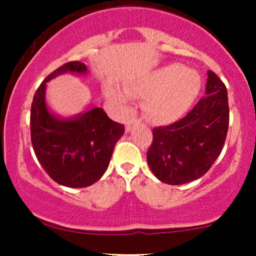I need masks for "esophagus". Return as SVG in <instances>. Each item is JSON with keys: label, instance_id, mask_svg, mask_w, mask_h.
I'll return each mask as SVG.
<instances>
[{"label": "esophagus", "instance_id": "34e87169", "mask_svg": "<svg viewBox=\"0 0 256 256\" xmlns=\"http://www.w3.org/2000/svg\"><path fill=\"white\" fill-rule=\"evenodd\" d=\"M137 122H138L137 118H131V119H128V120H126V122H125L126 131H130V130H131V128H132V125L137 124Z\"/></svg>", "mask_w": 256, "mask_h": 256}]
</instances>
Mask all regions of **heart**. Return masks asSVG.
<instances>
[{
  "instance_id": "1",
  "label": "heart",
  "mask_w": 256,
  "mask_h": 256,
  "mask_svg": "<svg viewBox=\"0 0 256 256\" xmlns=\"http://www.w3.org/2000/svg\"><path fill=\"white\" fill-rule=\"evenodd\" d=\"M201 89L198 72L180 64H167L125 84L124 90L108 85L107 101L126 112L130 98H144L143 113L152 124L166 125L190 110Z\"/></svg>"
}]
</instances>
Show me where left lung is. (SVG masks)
Here are the masks:
<instances>
[{
  "instance_id": "obj_1",
  "label": "left lung",
  "mask_w": 256,
  "mask_h": 256,
  "mask_svg": "<svg viewBox=\"0 0 256 256\" xmlns=\"http://www.w3.org/2000/svg\"><path fill=\"white\" fill-rule=\"evenodd\" d=\"M206 96L183 119L152 128V144L146 161L158 180L180 185L201 178L224 146L228 128L226 86L207 72Z\"/></svg>"
}]
</instances>
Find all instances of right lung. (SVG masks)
Returning <instances> with one entry per match:
<instances>
[{"label": "right lung", "mask_w": 256, "mask_h": 256, "mask_svg": "<svg viewBox=\"0 0 256 256\" xmlns=\"http://www.w3.org/2000/svg\"><path fill=\"white\" fill-rule=\"evenodd\" d=\"M66 73L88 76L89 71L85 64L72 61L44 79L31 106V142L38 161L52 180L64 186L85 188L104 176L125 126L91 104L71 116L52 112L46 102V83Z\"/></svg>", "instance_id": "obj_1"}]
</instances>
